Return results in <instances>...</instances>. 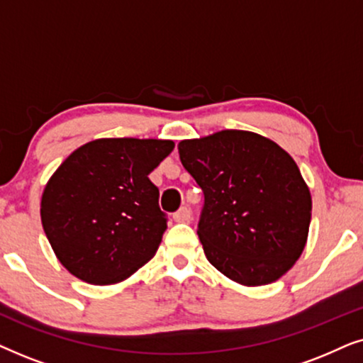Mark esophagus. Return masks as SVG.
<instances>
[{
	"label": "esophagus",
	"mask_w": 363,
	"mask_h": 363,
	"mask_svg": "<svg viewBox=\"0 0 363 363\" xmlns=\"http://www.w3.org/2000/svg\"><path fill=\"white\" fill-rule=\"evenodd\" d=\"M190 218H191L190 210H188L186 206H182L180 210H178L175 215H173V220H175L177 223H188V221H190Z\"/></svg>",
	"instance_id": "1"
}]
</instances>
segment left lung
Here are the masks:
<instances>
[{"label":"left lung","mask_w":363,"mask_h":363,"mask_svg":"<svg viewBox=\"0 0 363 363\" xmlns=\"http://www.w3.org/2000/svg\"><path fill=\"white\" fill-rule=\"evenodd\" d=\"M178 153L205 195L198 238L208 261L242 286L284 276L304 251L312 211L289 153L246 130L182 140Z\"/></svg>","instance_id":"obj_1"}]
</instances>
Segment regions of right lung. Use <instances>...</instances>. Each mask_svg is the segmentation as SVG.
<instances>
[{
	"instance_id": "right-lung-1",
	"label": "right lung",
	"mask_w": 363,
	"mask_h": 363,
	"mask_svg": "<svg viewBox=\"0 0 363 363\" xmlns=\"http://www.w3.org/2000/svg\"><path fill=\"white\" fill-rule=\"evenodd\" d=\"M173 147L157 138H97L54 172L43 191L41 221L72 276L116 284L155 256L167 216L148 175Z\"/></svg>"
}]
</instances>
